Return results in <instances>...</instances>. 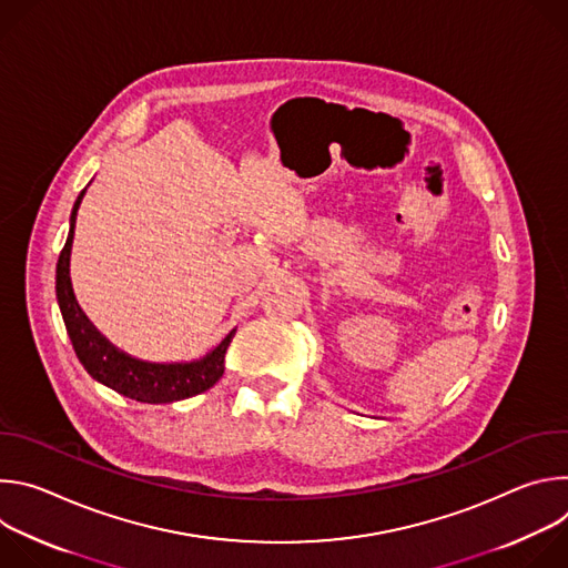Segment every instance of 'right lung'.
I'll return each instance as SVG.
<instances>
[{
  "label": "right lung",
  "instance_id": "add662e5",
  "mask_svg": "<svg viewBox=\"0 0 568 568\" xmlns=\"http://www.w3.org/2000/svg\"><path fill=\"white\" fill-rule=\"evenodd\" d=\"M83 189L73 202L71 217H69V235L64 247L58 258L55 267V296L62 312V321L67 326L71 346L85 366V371L101 384L110 386L112 390L148 404H169L193 397L211 388L224 373V353L235 335L231 331L215 348H211L204 357L191 362H145L139 357L128 355L125 351L116 348L108 337L99 333V328L88 318L83 307L78 305L71 276H69V261H71V245H73V229L80 202L85 197Z\"/></svg>",
  "mask_w": 568,
  "mask_h": 568
}]
</instances>
